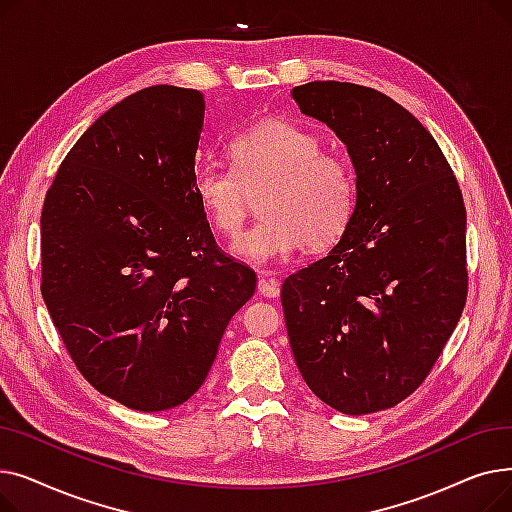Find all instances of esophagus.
<instances>
[{
    "instance_id": "34e87169",
    "label": "esophagus",
    "mask_w": 512,
    "mask_h": 512,
    "mask_svg": "<svg viewBox=\"0 0 512 512\" xmlns=\"http://www.w3.org/2000/svg\"><path fill=\"white\" fill-rule=\"evenodd\" d=\"M257 290L263 294V297H278L280 294V282L270 276V272H261L259 274V284Z\"/></svg>"
}]
</instances>
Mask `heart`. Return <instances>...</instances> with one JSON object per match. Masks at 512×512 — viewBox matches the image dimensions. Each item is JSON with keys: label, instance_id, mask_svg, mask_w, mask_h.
Masks as SVG:
<instances>
[{"label": "heart", "instance_id": "1", "mask_svg": "<svg viewBox=\"0 0 512 512\" xmlns=\"http://www.w3.org/2000/svg\"><path fill=\"white\" fill-rule=\"evenodd\" d=\"M315 134L288 120H263L228 145L232 170L201 164L193 191L211 226L234 236L247 218V191L259 195L261 220L238 238L234 253L251 263H274L303 245L332 247L351 222L355 184L346 161L319 151Z\"/></svg>", "mask_w": 512, "mask_h": 512}]
</instances>
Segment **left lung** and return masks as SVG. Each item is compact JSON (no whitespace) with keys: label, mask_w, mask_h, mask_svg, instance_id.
<instances>
[{"label":"left lung","mask_w":512,"mask_h":512,"mask_svg":"<svg viewBox=\"0 0 512 512\" xmlns=\"http://www.w3.org/2000/svg\"><path fill=\"white\" fill-rule=\"evenodd\" d=\"M353 161L338 245L282 284L294 361L344 415L390 409L438 361L467 299V213L436 139L388 95L336 80L292 89Z\"/></svg>","instance_id":"left-lung-1"}]
</instances>
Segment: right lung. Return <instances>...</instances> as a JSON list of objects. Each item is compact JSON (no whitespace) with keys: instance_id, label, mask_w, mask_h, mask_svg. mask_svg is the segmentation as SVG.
<instances>
[{"instance_id":"obj_1","label":"right lung","mask_w":512,"mask_h":512,"mask_svg":"<svg viewBox=\"0 0 512 512\" xmlns=\"http://www.w3.org/2000/svg\"><path fill=\"white\" fill-rule=\"evenodd\" d=\"M201 91L155 85L99 116L70 149L41 213V294L68 353L134 411L191 398L232 315L255 292L195 191Z\"/></svg>"}]
</instances>
